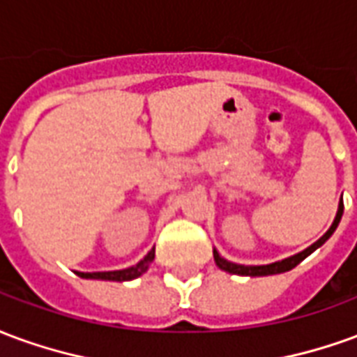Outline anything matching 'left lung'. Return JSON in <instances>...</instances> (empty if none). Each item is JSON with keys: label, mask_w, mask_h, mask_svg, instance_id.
Masks as SVG:
<instances>
[{"label": "left lung", "mask_w": 357, "mask_h": 357, "mask_svg": "<svg viewBox=\"0 0 357 357\" xmlns=\"http://www.w3.org/2000/svg\"><path fill=\"white\" fill-rule=\"evenodd\" d=\"M342 212H344V204L342 201L338 202V210H337V216H335V222L333 225L329 227V231L323 235L321 239L315 241L312 247H307L306 250H302L298 255L291 256V258H284L281 262H273V264H268V266H243V264H233V262H227L225 258L218 255V250L214 248V260H216V266L220 269H224L227 273H235V275H248V277H262V275H275V273H283V271H291L292 268H296L306 256H310L314 250L321 247L325 241L329 239L331 235L335 233V229L338 227L340 224V218H342Z\"/></svg>", "instance_id": "8db88e82"}]
</instances>
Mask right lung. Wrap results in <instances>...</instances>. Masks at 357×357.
Returning a JSON list of instances; mask_svg holds the SVG:
<instances>
[{
	"mask_svg": "<svg viewBox=\"0 0 357 357\" xmlns=\"http://www.w3.org/2000/svg\"><path fill=\"white\" fill-rule=\"evenodd\" d=\"M155 260V248L149 250V255L137 262L132 268L126 269H116V271H95V273H82V271H76L78 275L84 277V279H102V281H132L135 277L143 275L149 269L151 262Z\"/></svg>",
	"mask_w": 357,
	"mask_h": 357,
	"instance_id": "1",
	"label": "right lung"
}]
</instances>
